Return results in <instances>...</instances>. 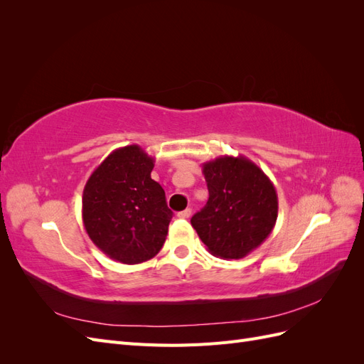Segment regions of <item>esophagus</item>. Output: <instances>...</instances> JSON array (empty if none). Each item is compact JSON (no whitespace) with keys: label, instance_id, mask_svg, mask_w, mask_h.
Instances as JSON below:
<instances>
[{"label":"esophagus","instance_id":"34e87169","mask_svg":"<svg viewBox=\"0 0 364 364\" xmlns=\"http://www.w3.org/2000/svg\"><path fill=\"white\" fill-rule=\"evenodd\" d=\"M178 217H179V218H190V217H191V209H190V208L183 209V211L178 213Z\"/></svg>","mask_w":364,"mask_h":364}]
</instances>
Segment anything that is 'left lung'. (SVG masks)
Returning a JSON list of instances; mask_svg holds the SVG:
<instances>
[{
	"label": "left lung",
	"instance_id": "8db88e82",
	"mask_svg": "<svg viewBox=\"0 0 364 364\" xmlns=\"http://www.w3.org/2000/svg\"><path fill=\"white\" fill-rule=\"evenodd\" d=\"M202 167L209 199L193 215L191 225L211 255L245 258L277 223V190L266 173L245 156H220Z\"/></svg>",
	"mask_w": 364,
	"mask_h": 364
}]
</instances>
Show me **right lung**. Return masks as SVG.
Masks as SVG:
<instances>
[{"label": "right lung", "instance_id": "1", "mask_svg": "<svg viewBox=\"0 0 364 364\" xmlns=\"http://www.w3.org/2000/svg\"><path fill=\"white\" fill-rule=\"evenodd\" d=\"M155 159L139 146L114 150L87 179L82 217L87 235L118 262L151 259L165 243L173 213L151 179Z\"/></svg>", "mask_w": 364, "mask_h": 364}]
</instances>
